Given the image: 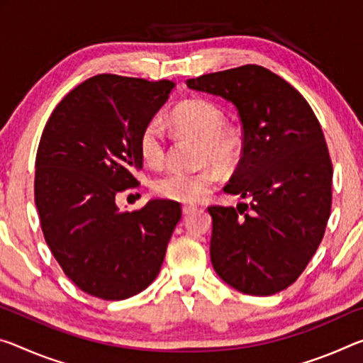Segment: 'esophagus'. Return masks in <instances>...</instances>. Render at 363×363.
<instances>
[{
	"label": "esophagus",
	"instance_id": "1",
	"mask_svg": "<svg viewBox=\"0 0 363 363\" xmlns=\"http://www.w3.org/2000/svg\"><path fill=\"white\" fill-rule=\"evenodd\" d=\"M195 210H197V205H182L184 215H191Z\"/></svg>",
	"mask_w": 363,
	"mask_h": 363
}]
</instances>
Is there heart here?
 <instances>
[{
    "mask_svg": "<svg viewBox=\"0 0 363 363\" xmlns=\"http://www.w3.org/2000/svg\"><path fill=\"white\" fill-rule=\"evenodd\" d=\"M223 109L210 100L192 99L181 103L171 114V124L197 139V161L211 163L220 169H229L238 163L242 153V135L233 125H224ZM137 148L143 163L160 166L164 160L166 139L160 121L152 119L143 125ZM218 174L211 168L195 171L171 169L153 181V192L171 202L191 203L213 189Z\"/></svg>",
    "mask_w": 363,
    "mask_h": 363,
    "instance_id": "heart-1",
    "label": "heart"
}]
</instances>
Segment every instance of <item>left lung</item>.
I'll list each match as a JSON object with an SVG mask.
<instances>
[{
	"mask_svg": "<svg viewBox=\"0 0 363 363\" xmlns=\"http://www.w3.org/2000/svg\"><path fill=\"white\" fill-rule=\"evenodd\" d=\"M186 84L231 101L244 130L242 158L224 192L249 203L208 206L213 268L244 294H276L302 274L325 235L333 164L323 130L307 100L262 66Z\"/></svg>",
	"mask_w": 363,
	"mask_h": 363,
	"instance_id": "left-lung-1",
	"label": "left lung"
}]
</instances>
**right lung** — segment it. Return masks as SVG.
Returning a JSON list of instances; mask_svg holds the SVG:
<instances>
[{
  "label": "right lung",
  "instance_id": "obj_1",
  "mask_svg": "<svg viewBox=\"0 0 363 363\" xmlns=\"http://www.w3.org/2000/svg\"><path fill=\"white\" fill-rule=\"evenodd\" d=\"M176 87L171 80L100 74L51 113L35 158V205L45 240L69 279L87 294L123 301L153 283L181 220V206L150 200L121 211L135 187L137 139Z\"/></svg>",
  "mask_w": 363,
  "mask_h": 363
}]
</instances>
